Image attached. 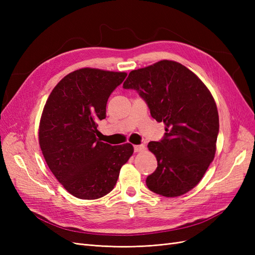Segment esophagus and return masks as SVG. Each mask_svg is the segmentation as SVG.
Instances as JSON below:
<instances>
[{
	"label": "esophagus",
	"instance_id": "obj_1",
	"mask_svg": "<svg viewBox=\"0 0 255 255\" xmlns=\"http://www.w3.org/2000/svg\"><path fill=\"white\" fill-rule=\"evenodd\" d=\"M145 150V146L143 144H139V145H134V151L137 152H142Z\"/></svg>",
	"mask_w": 255,
	"mask_h": 255
}]
</instances>
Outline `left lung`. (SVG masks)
<instances>
[{
	"label": "left lung",
	"instance_id": "8db88e82",
	"mask_svg": "<svg viewBox=\"0 0 255 255\" xmlns=\"http://www.w3.org/2000/svg\"><path fill=\"white\" fill-rule=\"evenodd\" d=\"M123 88L139 92L152 117L165 125L163 139L148 144L157 168L146 186L169 198L186 194L215 157L219 116L211 91L188 68L167 59L130 71Z\"/></svg>",
	"mask_w": 255,
	"mask_h": 255
}]
</instances>
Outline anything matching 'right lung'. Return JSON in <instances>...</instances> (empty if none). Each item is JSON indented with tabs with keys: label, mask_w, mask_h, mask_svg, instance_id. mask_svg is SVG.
<instances>
[{
	"label": "right lung",
	"mask_w": 255,
	"mask_h": 255,
	"mask_svg": "<svg viewBox=\"0 0 255 255\" xmlns=\"http://www.w3.org/2000/svg\"><path fill=\"white\" fill-rule=\"evenodd\" d=\"M126 72L82 68L67 74L50 94L38 138L50 170L72 196L95 200L111 192L120 169L133 155L130 143L111 145L98 138L106 103Z\"/></svg>",
	"instance_id": "obj_1"
}]
</instances>
